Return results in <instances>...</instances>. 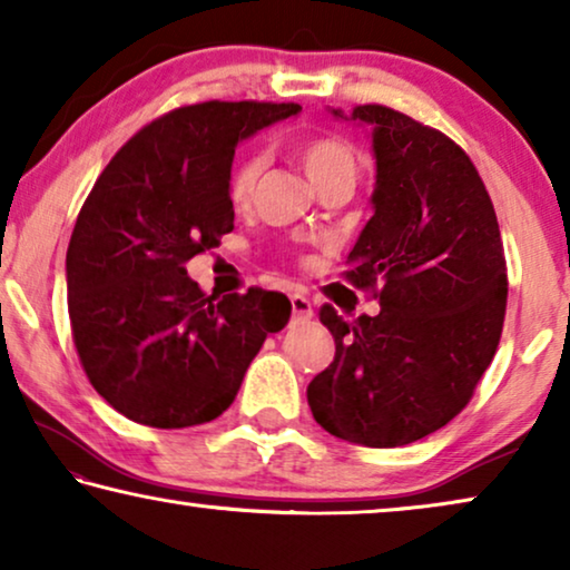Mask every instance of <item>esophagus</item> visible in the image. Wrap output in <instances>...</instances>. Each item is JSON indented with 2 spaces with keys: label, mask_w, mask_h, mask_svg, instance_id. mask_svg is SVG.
Returning a JSON list of instances; mask_svg holds the SVG:
<instances>
[{
  "label": "esophagus",
  "mask_w": 570,
  "mask_h": 570,
  "mask_svg": "<svg viewBox=\"0 0 570 570\" xmlns=\"http://www.w3.org/2000/svg\"><path fill=\"white\" fill-rule=\"evenodd\" d=\"M291 305H293V318L295 321H308L313 316V303L305 293H293Z\"/></svg>",
  "instance_id": "esophagus-1"
}]
</instances>
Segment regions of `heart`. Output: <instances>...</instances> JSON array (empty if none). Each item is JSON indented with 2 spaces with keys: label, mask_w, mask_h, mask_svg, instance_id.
Listing matches in <instances>:
<instances>
[{
  "label": "heart",
  "mask_w": 570,
  "mask_h": 570,
  "mask_svg": "<svg viewBox=\"0 0 570 570\" xmlns=\"http://www.w3.org/2000/svg\"><path fill=\"white\" fill-rule=\"evenodd\" d=\"M293 151L298 156L301 167L313 187L326 189L328 185H354L360 175L357 154L352 146L336 136H303L293 144ZM265 169V156L246 154L236 159L228 171V200L234 208H244L252 200L254 185Z\"/></svg>",
  "instance_id": "1"
}]
</instances>
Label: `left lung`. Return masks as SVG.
<instances>
[{
    "label": "left lung",
    "mask_w": 570,
    "mask_h": 570,
    "mask_svg": "<svg viewBox=\"0 0 570 570\" xmlns=\"http://www.w3.org/2000/svg\"><path fill=\"white\" fill-rule=\"evenodd\" d=\"M336 118L373 128V218L344 277L381 298L377 316L321 324L336 354L308 385L313 419L340 440L401 448L473 399L501 340L507 259L497 210L470 156L440 130L385 105Z\"/></svg>",
    "instance_id": "left-lung-1"
}]
</instances>
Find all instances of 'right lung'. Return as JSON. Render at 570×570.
<instances>
[{
	"instance_id": "add662e5",
	"label": "right lung",
	"mask_w": 570,
	"mask_h": 570,
	"mask_svg": "<svg viewBox=\"0 0 570 570\" xmlns=\"http://www.w3.org/2000/svg\"><path fill=\"white\" fill-rule=\"evenodd\" d=\"M293 102H197L144 126L81 205L66 252L69 318L95 391L130 422L183 429L234 403L283 293L205 295L185 265L234 230L236 144L298 115Z\"/></svg>"
}]
</instances>
